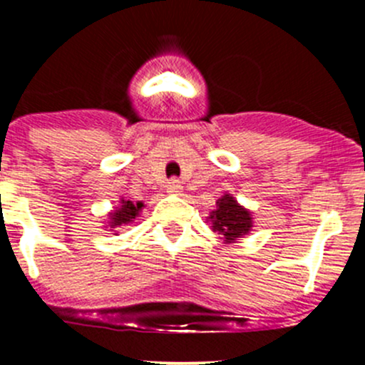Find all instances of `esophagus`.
<instances>
[{
	"label": "esophagus",
	"instance_id": "obj_1",
	"mask_svg": "<svg viewBox=\"0 0 365 365\" xmlns=\"http://www.w3.org/2000/svg\"><path fill=\"white\" fill-rule=\"evenodd\" d=\"M182 183H180V180H169V183H168V192H171V194H180L182 192Z\"/></svg>",
	"mask_w": 365,
	"mask_h": 365
}]
</instances>
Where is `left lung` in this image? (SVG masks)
<instances>
[{"instance_id": "obj_1", "label": "left lung", "mask_w": 365, "mask_h": 365, "mask_svg": "<svg viewBox=\"0 0 365 365\" xmlns=\"http://www.w3.org/2000/svg\"><path fill=\"white\" fill-rule=\"evenodd\" d=\"M219 206L213 210L212 215L208 217L212 220V230L222 235L224 242H235L237 238H242L249 233L252 227V217L245 208H242L233 196L226 194L220 197Z\"/></svg>"}]
</instances>
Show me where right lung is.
I'll return each instance as SVG.
<instances>
[{
  "mask_svg": "<svg viewBox=\"0 0 365 365\" xmlns=\"http://www.w3.org/2000/svg\"><path fill=\"white\" fill-rule=\"evenodd\" d=\"M143 208V203H132V201L121 200V206L111 213V227H120L125 224L132 222L139 215V210Z\"/></svg>",
  "mask_w": 365,
  "mask_h": 365,
  "instance_id": "right-lung-1",
  "label": "right lung"
}]
</instances>
